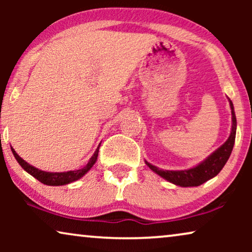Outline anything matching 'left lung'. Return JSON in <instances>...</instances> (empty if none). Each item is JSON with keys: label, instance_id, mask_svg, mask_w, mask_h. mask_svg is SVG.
I'll list each match as a JSON object with an SVG mask.
<instances>
[{"label": "left lung", "instance_id": "obj_1", "mask_svg": "<svg viewBox=\"0 0 252 252\" xmlns=\"http://www.w3.org/2000/svg\"><path fill=\"white\" fill-rule=\"evenodd\" d=\"M228 102L230 110H232V129H230L229 137L222 146H220L216 151H213L204 160L194 167L187 168V170H163V168L155 166L149 161L144 160L147 166L165 180L171 182V184L180 186V187H197L210 179L215 178L225 166L230 154H232L234 143H235L236 116L235 111H234V105L229 98Z\"/></svg>", "mask_w": 252, "mask_h": 252}]
</instances>
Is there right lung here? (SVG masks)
Here are the masks:
<instances>
[{"mask_svg":"<svg viewBox=\"0 0 252 252\" xmlns=\"http://www.w3.org/2000/svg\"><path fill=\"white\" fill-rule=\"evenodd\" d=\"M99 146H101V143L98 144V147L96 148L94 155H93L91 159L88 160V163L86 164L84 167L79 168V170L67 171V172H46V171L39 170V168H36L35 166H33V165H31L27 163V161L24 160L23 158L16 153L13 148H11V151L20 166H22L27 173L35 178L36 180H39L40 182H42L43 185H47V186H64V185L71 184V182L73 181L79 180V179H81L89 170H91L93 165L96 163V160H97Z\"/></svg>","mask_w":252,"mask_h":252,"instance_id":"add662e5","label":"right lung"}]
</instances>
